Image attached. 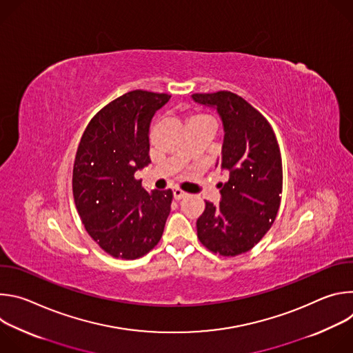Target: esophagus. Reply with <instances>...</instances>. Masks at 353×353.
Returning a JSON list of instances; mask_svg holds the SVG:
<instances>
[{"label": "esophagus", "instance_id": "esophagus-1", "mask_svg": "<svg viewBox=\"0 0 353 353\" xmlns=\"http://www.w3.org/2000/svg\"><path fill=\"white\" fill-rule=\"evenodd\" d=\"M187 195V192H184V191H181V190H179V188H174L173 190V196H174V199H181V198H184Z\"/></svg>", "mask_w": 353, "mask_h": 353}]
</instances>
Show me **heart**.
Listing matches in <instances>:
<instances>
[{"mask_svg":"<svg viewBox=\"0 0 353 353\" xmlns=\"http://www.w3.org/2000/svg\"><path fill=\"white\" fill-rule=\"evenodd\" d=\"M203 123L214 124V120H212V117L203 114V113H195L188 119V124H203Z\"/></svg>","mask_w":353,"mask_h":353,"instance_id":"obj_1","label":"heart"}]
</instances>
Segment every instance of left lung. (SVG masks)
I'll use <instances>...</instances> for the list:
<instances>
[{
	"instance_id": "8db88e82",
	"label": "left lung",
	"mask_w": 353,
	"mask_h": 353,
	"mask_svg": "<svg viewBox=\"0 0 353 353\" xmlns=\"http://www.w3.org/2000/svg\"><path fill=\"white\" fill-rule=\"evenodd\" d=\"M198 105L216 110L223 125L216 166L228 174L221 203H205L196 234L212 253L239 256L253 248L272 226L282 192V159L265 117L236 93H194Z\"/></svg>"
}]
</instances>
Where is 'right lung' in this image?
<instances>
[{"label": "right lung", "instance_id": "add662e5", "mask_svg": "<svg viewBox=\"0 0 353 353\" xmlns=\"http://www.w3.org/2000/svg\"><path fill=\"white\" fill-rule=\"evenodd\" d=\"M169 99L139 89L117 97L90 120L77 150V211L89 236L116 259L149 253L170 214L172 190L148 192L134 177L150 163V121Z\"/></svg>", "mask_w": 353, "mask_h": 353}]
</instances>
